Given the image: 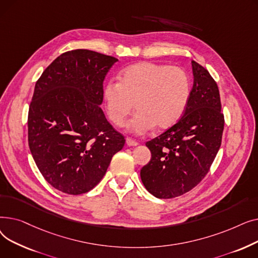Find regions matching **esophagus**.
<instances>
[{
	"mask_svg": "<svg viewBox=\"0 0 258 258\" xmlns=\"http://www.w3.org/2000/svg\"><path fill=\"white\" fill-rule=\"evenodd\" d=\"M139 143L137 142V141H135L134 139H132V138H127L126 139V145L127 146H137Z\"/></svg>",
	"mask_w": 258,
	"mask_h": 258,
	"instance_id": "1",
	"label": "esophagus"
}]
</instances>
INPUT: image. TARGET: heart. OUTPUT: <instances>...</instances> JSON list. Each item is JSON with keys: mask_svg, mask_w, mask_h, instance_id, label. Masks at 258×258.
<instances>
[{"mask_svg": "<svg viewBox=\"0 0 258 258\" xmlns=\"http://www.w3.org/2000/svg\"><path fill=\"white\" fill-rule=\"evenodd\" d=\"M190 93L187 73L180 67L142 61L122 71L119 83L110 81L103 89L108 118L117 126L124 125L135 108L137 113L127 131L143 135L168 128L182 116Z\"/></svg>", "mask_w": 258, "mask_h": 258, "instance_id": "obj_1", "label": "heart"}]
</instances>
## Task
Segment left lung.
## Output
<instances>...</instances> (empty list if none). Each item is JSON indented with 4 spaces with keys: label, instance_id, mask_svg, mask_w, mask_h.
<instances>
[{
    "label": "left lung",
    "instance_id": "1",
    "mask_svg": "<svg viewBox=\"0 0 258 258\" xmlns=\"http://www.w3.org/2000/svg\"><path fill=\"white\" fill-rule=\"evenodd\" d=\"M194 86L181 119L146 142L151 161L141 168L145 188L159 199H172L196 187L218 154L224 115L218 85L204 67L191 60Z\"/></svg>",
    "mask_w": 258,
    "mask_h": 258
}]
</instances>
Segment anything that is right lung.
<instances>
[{"instance_id":"1","label":"right lung","mask_w":258,"mask_h":258,"mask_svg":"<svg viewBox=\"0 0 258 258\" xmlns=\"http://www.w3.org/2000/svg\"><path fill=\"white\" fill-rule=\"evenodd\" d=\"M117 61L87 49L68 51L36 81L28 143L40 173L61 192L90 191L125 143L100 107L104 77Z\"/></svg>"}]
</instances>
